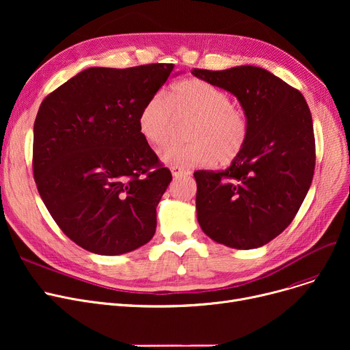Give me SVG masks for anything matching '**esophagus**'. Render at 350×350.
<instances>
[{
    "mask_svg": "<svg viewBox=\"0 0 350 350\" xmlns=\"http://www.w3.org/2000/svg\"><path fill=\"white\" fill-rule=\"evenodd\" d=\"M170 170H172V174L174 177H181V176H189L190 174V170H187L185 167H178V165H172Z\"/></svg>",
    "mask_w": 350,
    "mask_h": 350,
    "instance_id": "34e87169",
    "label": "esophagus"
}]
</instances>
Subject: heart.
<instances>
[{"label": "heart", "mask_w": 350, "mask_h": 350, "mask_svg": "<svg viewBox=\"0 0 350 350\" xmlns=\"http://www.w3.org/2000/svg\"><path fill=\"white\" fill-rule=\"evenodd\" d=\"M176 118H193L186 144H170L160 157L170 165L193 167L217 160L232 161L250 137V119L245 110L231 103L226 90L204 79L189 78L174 83L165 95H154L140 109L137 127L140 135L163 147L172 139Z\"/></svg>", "instance_id": "b5f03b06"}]
</instances>
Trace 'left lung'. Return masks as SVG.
<instances>
[{
    "label": "left lung",
    "mask_w": 350,
    "mask_h": 350,
    "mask_svg": "<svg viewBox=\"0 0 350 350\" xmlns=\"http://www.w3.org/2000/svg\"><path fill=\"white\" fill-rule=\"evenodd\" d=\"M240 100L250 119L244 150L228 169L197 170L198 224L231 248L268 244L295 218L315 170L310 110L299 90L258 66L193 69Z\"/></svg>",
    "instance_id": "8db88e82"
}]
</instances>
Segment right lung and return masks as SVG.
Listing matches in <instances>:
<instances>
[{
	"label": "right lung",
	"mask_w": 350,
	"mask_h": 350,
	"mask_svg": "<svg viewBox=\"0 0 350 350\" xmlns=\"http://www.w3.org/2000/svg\"><path fill=\"white\" fill-rule=\"evenodd\" d=\"M173 64L88 68L42 100L32 170L55 223L86 251L131 252L152 240L172 173L140 135L143 105Z\"/></svg>",
	"instance_id": "add662e5"
}]
</instances>
